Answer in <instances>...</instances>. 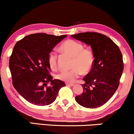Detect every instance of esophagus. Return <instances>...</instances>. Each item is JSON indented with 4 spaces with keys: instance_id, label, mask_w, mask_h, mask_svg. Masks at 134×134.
<instances>
[{
    "instance_id": "34e87169",
    "label": "esophagus",
    "mask_w": 134,
    "mask_h": 134,
    "mask_svg": "<svg viewBox=\"0 0 134 134\" xmlns=\"http://www.w3.org/2000/svg\"><path fill=\"white\" fill-rule=\"evenodd\" d=\"M66 86H73L75 85V84H73V83H66Z\"/></svg>"
}]
</instances>
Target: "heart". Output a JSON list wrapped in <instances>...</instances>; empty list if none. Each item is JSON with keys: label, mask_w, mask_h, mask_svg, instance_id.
<instances>
[{"label": "heart", "mask_w": 134, "mask_h": 134, "mask_svg": "<svg viewBox=\"0 0 134 134\" xmlns=\"http://www.w3.org/2000/svg\"><path fill=\"white\" fill-rule=\"evenodd\" d=\"M59 50L63 53L71 56L73 59L71 67V70L63 71L56 75L58 80L68 83H73L82 74L89 73L95 63V55L90 48H83L81 43L73 40L67 39L59 46ZM48 64L51 70L56 71L58 68V57L54 52H51L48 55Z\"/></svg>", "instance_id": "b5f03b06"}]
</instances>
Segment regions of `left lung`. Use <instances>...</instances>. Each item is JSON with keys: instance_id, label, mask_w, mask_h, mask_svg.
I'll use <instances>...</instances> for the list:
<instances>
[{"instance_id": "1", "label": "left lung", "mask_w": 134, "mask_h": 134, "mask_svg": "<svg viewBox=\"0 0 134 134\" xmlns=\"http://www.w3.org/2000/svg\"><path fill=\"white\" fill-rule=\"evenodd\" d=\"M71 37L90 45L95 55L92 70L83 78V92L76 96L78 104L95 108L107 103L114 95L124 70L123 57L118 46L110 37L95 32L73 34Z\"/></svg>"}]
</instances>
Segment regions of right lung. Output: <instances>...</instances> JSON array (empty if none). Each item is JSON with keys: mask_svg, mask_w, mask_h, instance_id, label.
<instances>
[{"mask_svg": "<svg viewBox=\"0 0 134 134\" xmlns=\"http://www.w3.org/2000/svg\"><path fill=\"white\" fill-rule=\"evenodd\" d=\"M66 36L36 33L26 36L14 46L9 59L12 85L29 103L38 106L51 104L59 90L66 86L63 81L53 80L48 58Z\"/></svg>", "mask_w": 134, "mask_h": 134, "instance_id": "1", "label": "right lung"}]
</instances>
